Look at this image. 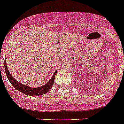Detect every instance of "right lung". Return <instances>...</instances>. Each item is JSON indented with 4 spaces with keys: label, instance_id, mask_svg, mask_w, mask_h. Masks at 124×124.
I'll use <instances>...</instances> for the list:
<instances>
[{
    "label": "right lung",
    "instance_id": "1",
    "mask_svg": "<svg viewBox=\"0 0 124 124\" xmlns=\"http://www.w3.org/2000/svg\"><path fill=\"white\" fill-rule=\"evenodd\" d=\"M4 63H5V65L4 66H5V73H6L7 77L10 82L12 84V85L17 90L20 91V92L23 93L25 94V95H29V96H39V95H44V94L48 92V91L51 89L53 83H54V78H55V75H56V71H56L54 72L52 78L44 85L37 87V88H32V87H28V86L24 85L22 84L21 83L19 82L16 80H15V78H13V76H12V74L9 72L7 68V66L6 60H5Z\"/></svg>",
    "mask_w": 124,
    "mask_h": 124
}]
</instances>
